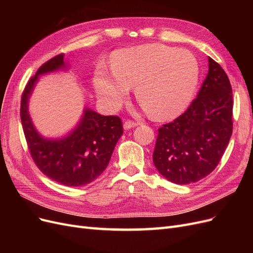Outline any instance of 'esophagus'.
I'll use <instances>...</instances> for the list:
<instances>
[{
	"instance_id": "esophagus-1",
	"label": "esophagus",
	"mask_w": 253,
	"mask_h": 253,
	"mask_svg": "<svg viewBox=\"0 0 253 253\" xmlns=\"http://www.w3.org/2000/svg\"><path fill=\"white\" fill-rule=\"evenodd\" d=\"M137 126H138V124H137V122H135V121H132V120H126V121H125V124H124L125 129H129V128L135 127Z\"/></svg>"
}]
</instances>
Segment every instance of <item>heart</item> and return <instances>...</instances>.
Wrapping results in <instances>:
<instances>
[{
    "label": "heart",
    "mask_w": 253,
    "mask_h": 253,
    "mask_svg": "<svg viewBox=\"0 0 253 253\" xmlns=\"http://www.w3.org/2000/svg\"><path fill=\"white\" fill-rule=\"evenodd\" d=\"M200 74L192 52L154 43L116 51L113 70L99 67L94 83L97 94L112 110L124 103L129 86L135 85L137 99L152 117L170 119L193 100Z\"/></svg>",
    "instance_id": "1"
}]
</instances>
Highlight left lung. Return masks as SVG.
Instances as JSON below:
<instances>
[{"instance_id": "1", "label": "left lung", "mask_w": 253, "mask_h": 253, "mask_svg": "<svg viewBox=\"0 0 253 253\" xmlns=\"http://www.w3.org/2000/svg\"><path fill=\"white\" fill-rule=\"evenodd\" d=\"M208 75L187 111L158 128L153 163L177 185L196 182L218 165L232 135V88L221 66L208 58Z\"/></svg>"}]
</instances>
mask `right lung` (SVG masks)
I'll return each mask as SVG.
<instances>
[{"label":"right lung","mask_w":253,"mask_h":253,"mask_svg":"<svg viewBox=\"0 0 253 253\" xmlns=\"http://www.w3.org/2000/svg\"><path fill=\"white\" fill-rule=\"evenodd\" d=\"M61 68H66L64 53L45 62L30 78L22 94L21 121L30 155L39 170L61 185L80 187L94 181L105 170L124 127L118 116H102L84 109L78 126L67 136L43 138L30 119L28 100L40 75Z\"/></svg>","instance_id":"add662e5"}]
</instances>
